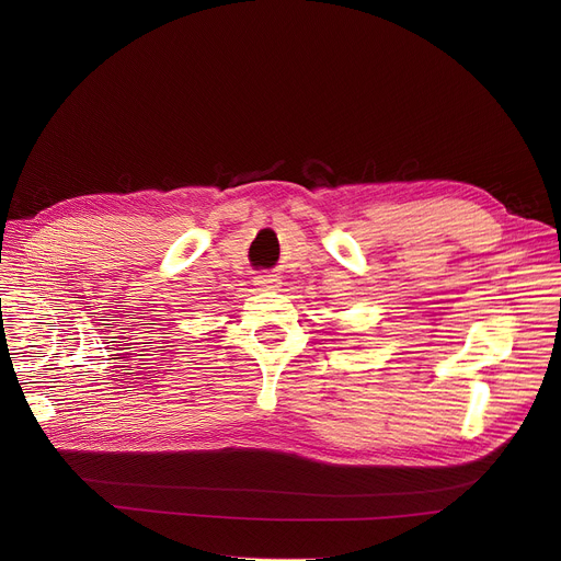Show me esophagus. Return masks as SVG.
<instances>
[{
    "label": "esophagus",
    "mask_w": 561,
    "mask_h": 561,
    "mask_svg": "<svg viewBox=\"0 0 561 561\" xmlns=\"http://www.w3.org/2000/svg\"><path fill=\"white\" fill-rule=\"evenodd\" d=\"M254 282H257V286L264 288V290H275V288H279V279L273 277V275H262V277H257Z\"/></svg>",
    "instance_id": "esophagus-1"
}]
</instances>
